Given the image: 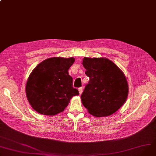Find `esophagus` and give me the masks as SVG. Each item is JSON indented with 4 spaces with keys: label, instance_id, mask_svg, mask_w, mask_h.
<instances>
[{
    "label": "esophagus",
    "instance_id": "esophagus-1",
    "mask_svg": "<svg viewBox=\"0 0 156 156\" xmlns=\"http://www.w3.org/2000/svg\"><path fill=\"white\" fill-rule=\"evenodd\" d=\"M79 94L81 95V94H82V92H83V89H82V87L79 88Z\"/></svg>",
    "mask_w": 156,
    "mask_h": 156
}]
</instances>
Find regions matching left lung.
<instances>
[{"instance_id": "1", "label": "left lung", "mask_w": 156, "mask_h": 156, "mask_svg": "<svg viewBox=\"0 0 156 156\" xmlns=\"http://www.w3.org/2000/svg\"><path fill=\"white\" fill-rule=\"evenodd\" d=\"M82 64L90 78L81 95L83 105L95 117L113 114L124 104L128 95L124 73L106 58L84 57Z\"/></svg>"}]
</instances>
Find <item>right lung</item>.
Wrapping results in <instances>:
<instances>
[{
    "instance_id": "obj_1",
    "label": "right lung",
    "mask_w": 156,
    "mask_h": 156,
    "mask_svg": "<svg viewBox=\"0 0 156 156\" xmlns=\"http://www.w3.org/2000/svg\"><path fill=\"white\" fill-rule=\"evenodd\" d=\"M75 58L52 57L45 59L32 70L26 83L29 102L39 113L54 115L63 112L70 99L79 92L73 87L69 69Z\"/></svg>"
}]
</instances>
